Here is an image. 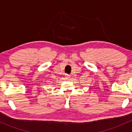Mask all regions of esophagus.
<instances>
[{
    "instance_id": "esophagus-1",
    "label": "esophagus",
    "mask_w": 132,
    "mask_h": 132,
    "mask_svg": "<svg viewBox=\"0 0 132 132\" xmlns=\"http://www.w3.org/2000/svg\"><path fill=\"white\" fill-rule=\"evenodd\" d=\"M65 78H66V79H69V78H70V75H65Z\"/></svg>"
}]
</instances>
